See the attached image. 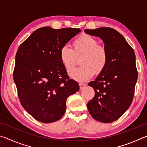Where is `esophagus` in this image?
Returning <instances> with one entry per match:
<instances>
[{
	"instance_id": "obj_1",
	"label": "esophagus",
	"mask_w": 147,
	"mask_h": 147,
	"mask_svg": "<svg viewBox=\"0 0 147 147\" xmlns=\"http://www.w3.org/2000/svg\"><path fill=\"white\" fill-rule=\"evenodd\" d=\"M86 85L85 84H83V83H79V86H80V89L82 90V89H83L84 88V87H85Z\"/></svg>"
}]
</instances>
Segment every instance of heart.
I'll list each match as a JSON object with an SVG mask.
<instances>
[{
  "instance_id": "obj_1",
  "label": "heart",
  "mask_w": 147,
  "mask_h": 147,
  "mask_svg": "<svg viewBox=\"0 0 147 147\" xmlns=\"http://www.w3.org/2000/svg\"><path fill=\"white\" fill-rule=\"evenodd\" d=\"M96 39L90 35L83 34L76 39L73 49L64 45L59 50V59L66 70H70L76 65L77 58H81L82 67L69 71L71 78L78 82L90 79L94 74H101L106 67L108 55L106 48L98 45Z\"/></svg>"
}]
</instances>
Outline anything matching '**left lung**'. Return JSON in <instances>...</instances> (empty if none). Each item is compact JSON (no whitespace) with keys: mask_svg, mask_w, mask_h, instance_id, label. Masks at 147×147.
Returning <instances> with one entry per match:
<instances>
[{"mask_svg":"<svg viewBox=\"0 0 147 147\" xmlns=\"http://www.w3.org/2000/svg\"><path fill=\"white\" fill-rule=\"evenodd\" d=\"M86 34L100 38L108 55L106 67L94 81V98L87 104L92 117L101 123L117 120L129 108L138 80L136 55L125 38L109 27L86 29Z\"/></svg>","mask_w":147,"mask_h":147,"instance_id":"left-lung-1","label":"left lung"}]
</instances>
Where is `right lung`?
<instances>
[{
    "instance_id": "obj_1",
    "label": "right lung",
    "mask_w": 147,
    "mask_h": 147,
    "mask_svg": "<svg viewBox=\"0 0 147 147\" xmlns=\"http://www.w3.org/2000/svg\"><path fill=\"white\" fill-rule=\"evenodd\" d=\"M80 32L79 28L42 27L17 52L13 80L21 105L37 121L50 123L60 119L67 98L79 90L78 82L69 79L59 50Z\"/></svg>"
}]
</instances>
